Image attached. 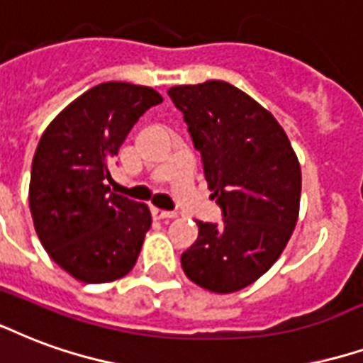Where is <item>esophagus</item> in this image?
<instances>
[{"mask_svg":"<svg viewBox=\"0 0 363 363\" xmlns=\"http://www.w3.org/2000/svg\"><path fill=\"white\" fill-rule=\"evenodd\" d=\"M152 216L155 219H174L177 213L174 211H165V209H160V208H152Z\"/></svg>","mask_w":363,"mask_h":363,"instance_id":"esophagus-1","label":"esophagus"}]
</instances>
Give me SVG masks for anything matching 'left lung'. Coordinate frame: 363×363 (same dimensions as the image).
I'll return each mask as SVG.
<instances>
[{
  "instance_id": "1",
  "label": "left lung",
  "mask_w": 363,
  "mask_h": 363,
  "mask_svg": "<svg viewBox=\"0 0 363 363\" xmlns=\"http://www.w3.org/2000/svg\"><path fill=\"white\" fill-rule=\"evenodd\" d=\"M184 115L223 223L198 225V240L181 256L186 277L229 294L264 275L296 227L300 163L273 115L223 80L167 90Z\"/></svg>"
}]
</instances>
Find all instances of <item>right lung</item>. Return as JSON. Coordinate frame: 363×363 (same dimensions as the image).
<instances>
[{
	"mask_svg": "<svg viewBox=\"0 0 363 363\" xmlns=\"http://www.w3.org/2000/svg\"><path fill=\"white\" fill-rule=\"evenodd\" d=\"M163 98L150 86L104 82L45 128L32 160V221L53 262L82 283H109L133 269L152 227L146 203L115 194L109 163L127 134Z\"/></svg>",
	"mask_w": 363,
	"mask_h": 363,
	"instance_id": "add662e5",
	"label": "right lung"
}]
</instances>
